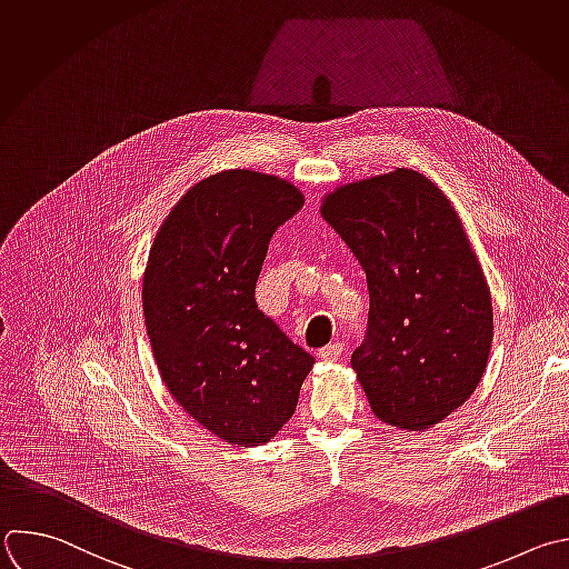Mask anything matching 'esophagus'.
I'll list each match as a JSON object with an SVG mask.
<instances>
[{"label":"esophagus","instance_id":"34e87169","mask_svg":"<svg viewBox=\"0 0 569 569\" xmlns=\"http://www.w3.org/2000/svg\"><path fill=\"white\" fill-rule=\"evenodd\" d=\"M341 350H343V346H341L339 341H335V343L323 346V348L319 350V357H321L323 361H337L339 355H341Z\"/></svg>","mask_w":569,"mask_h":569}]
</instances>
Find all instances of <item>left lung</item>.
<instances>
[{"label":"left lung","instance_id":"8db88e82","mask_svg":"<svg viewBox=\"0 0 569 569\" xmlns=\"http://www.w3.org/2000/svg\"><path fill=\"white\" fill-rule=\"evenodd\" d=\"M321 217L366 272L368 330L350 366L372 413L431 429L471 398L493 339L491 292L456 208L398 167L335 187Z\"/></svg>","mask_w":569,"mask_h":569}]
</instances>
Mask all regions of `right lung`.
Returning a JSON list of instances; mask_svg holds the SVG:
<instances>
[{
  "instance_id": "1",
  "label": "right lung",
  "mask_w": 569,
  "mask_h": 569,
  "mask_svg": "<svg viewBox=\"0 0 569 569\" xmlns=\"http://www.w3.org/2000/svg\"><path fill=\"white\" fill-rule=\"evenodd\" d=\"M301 206L283 178L226 169L187 189L149 250L142 312L162 382L230 445L270 442L315 363L254 299L268 243Z\"/></svg>"
}]
</instances>
